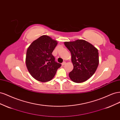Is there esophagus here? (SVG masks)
I'll list each match as a JSON object with an SVG mask.
<instances>
[{"label": "esophagus", "mask_w": 120, "mask_h": 120, "mask_svg": "<svg viewBox=\"0 0 120 120\" xmlns=\"http://www.w3.org/2000/svg\"><path fill=\"white\" fill-rule=\"evenodd\" d=\"M66 64V63L65 62V61H64V62L62 63V64H62V66H64V65Z\"/></svg>", "instance_id": "esophagus-1"}]
</instances>
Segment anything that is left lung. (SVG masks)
<instances>
[{"instance_id": "obj_1", "label": "left lung", "mask_w": 120, "mask_h": 120, "mask_svg": "<svg viewBox=\"0 0 120 120\" xmlns=\"http://www.w3.org/2000/svg\"><path fill=\"white\" fill-rule=\"evenodd\" d=\"M71 54L74 68L69 73L72 81L81 83L88 80L95 73L99 63L98 50L85 40L65 42Z\"/></svg>"}]
</instances>
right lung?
I'll return each instance as SVG.
<instances>
[{"label": "right lung", "mask_w": 120, "mask_h": 120, "mask_svg": "<svg viewBox=\"0 0 120 120\" xmlns=\"http://www.w3.org/2000/svg\"><path fill=\"white\" fill-rule=\"evenodd\" d=\"M57 44L48 35H42L32 42L26 52L25 63L30 74L41 82L51 80L61 64L55 61L52 52Z\"/></svg>", "instance_id": "obj_1"}]
</instances>
